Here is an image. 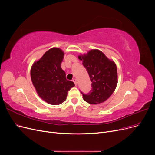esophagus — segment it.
<instances>
[{
	"mask_svg": "<svg viewBox=\"0 0 155 155\" xmlns=\"http://www.w3.org/2000/svg\"><path fill=\"white\" fill-rule=\"evenodd\" d=\"M72 81L74 83V84H75V85H78V83H77V80H76V79H75V78H74L73 79H72Z\"/></svg>",
	"mask_w": 155,
	"mask_h": 155,
	"instance_id": "1",
	"label": "esophagus"
}]
</instances>
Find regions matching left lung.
I'll return each instance as SVG.
<instances>
[{"label":"left lung","instance_id":"obj_1","mask_svg":"<svg viewBox=\"0 0 155 155\" xmlns=\"http://www.w3.org/2000/svg\"><path fill=\"white\" fill-rule=\"evenodd\" d=\"M78 58L83 61L92 82V91L88 94H83V100L92 105L101 104L112 94L118 84L114 61L97 49L89 50Z\"/></svg>","mask_w":155,"mask_h":155}]
</instances>
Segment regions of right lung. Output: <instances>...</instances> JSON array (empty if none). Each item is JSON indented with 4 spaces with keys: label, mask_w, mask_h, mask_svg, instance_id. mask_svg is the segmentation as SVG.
I'll return each mask as SVG.
<instances>
[{
    "label": "right lung",
    "mask_w": 155,
    "mask_h": 155,
    "mask_svg": "<svg viewBox=\"0 0 155 155\" xmlns=\"http://www.w3.org/2000/svg\"><path fill=\"white\" fill-rule=\"evenodd\" d=\"M64 51L51 48L32 64L30 75L33 85L42 100L50 105H59L67 99L68 91L74 83L66 79L61 68Z\"/></svg>",
    "instance_id": "add662e5"
}]
</instances>
